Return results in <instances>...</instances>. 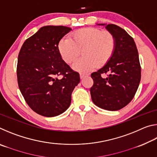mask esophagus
<instances>
[{
  "mask_svg": "<svg viewBox=\"0 0 157 157\" xmlns=\"http://www.w3.org/2000/svg\"><path fill=\"white\" fill-rule=\"evenodd\" d=\"M79 75H80V78L82 79L85 78L86 76H88L89 75V73H80V74H79Z\"/></svg>",
  "mask_w": 157,
  "mask_h": 157,
  "instance_id": "1",
  "label": "esophagus"
}]
</instances>
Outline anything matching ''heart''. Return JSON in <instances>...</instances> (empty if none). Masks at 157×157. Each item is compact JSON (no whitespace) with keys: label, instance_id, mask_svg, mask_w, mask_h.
Returning <instances> with one entry per match:
<instances>
[{"label":"heart","instance_id":"1","mask_svg":"<svg viewBox=\"0 0 157 157\" xmlns=\"http://www.w3.org/2000/svg\"><path fill=\"white\" fill-rule=\"evenodd\" d=\"M72 38L65 36L58 44L62 59L71 63L78 57L82 49L81 57L73 63L76 71L85 72L98 64L102 66L112 56L115 48V40L112 34L95 28H82L73 33Z\"/></svg>","mask_w":157,"mask_h":157}]
</instances>
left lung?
Instances as JSON below:
<instances>
[{"label":"left lung","instance_id":"obj_1","mask_svg":"<svg viewBox=\"0 0 157 157\" xmlns=\"http://www.w3.org/2000/svg\"><path fill=\"white\" fill-rule=\"evenodd\" d=\"M105 25L115 40V48L109 60L97 72L91 74L94 85L91 99L98 107L117 111L131 102L140 81V66L136 44L123 28L114 24ZM110 73L103 78L101 74Z\"/></svg>","mask_w":157,"mask_h":157}]
</instances>
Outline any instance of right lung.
<instances>
[{"label":"right lung","instance_id":"1","mask_svg":"<svg viewBox=\"0 0 157 157\" xmlns=\"http://www.w3.org/2000/svg\"><path fill=\"white\" fill-rule=\"evenodd\" d=\"M71 30L62 25H46L26 39L20 50L17 80L32 109L46 117L60 115L71 102L73 89L80 82L78 72L62 59L58 44ZM62 75L59 79L58 76Z\"/></svg>","mask_w":157,"mask_h":157}]
</instances>
